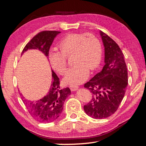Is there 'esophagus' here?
Here are the masks:
<instances>
[{
    "instance_id": "34e87169",
    "label": "esophagus",
    "mask_w": 146,
    "mask_h": 146,
    "mask_svg": "<svg viewBox=\"0 0 146 146\" xmlns=\"http://www.w3.org/2000/svg\"><path fill=\"white\" fill-rule=\"evenodd\" d=\"M70 88L71 91H74L77 90L78 87V86H70Z\"/></svg>"
}]
</instances>
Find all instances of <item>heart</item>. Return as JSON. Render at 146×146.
<instances>
[{"instance_id":"b5f03b06","label":"heart","mask_w":146,"mask_h":146,"mask_svg":"<svg viewBox=\"0 0 146 146\" xmlns=\"http://www.w3.org/2000/svg\"><path fill=\"white\" fill-rule=\"evenodd\" d=\"M58 48L60 52L49 53V60L53 70L60 75L67 71L66 58L72 54L71 63L74 66L64 78L66 84L78 85L84 82L89 70H95L102 59V45L99 39L92 34H69L59 42Z\"/></svg>"}]
</instances>
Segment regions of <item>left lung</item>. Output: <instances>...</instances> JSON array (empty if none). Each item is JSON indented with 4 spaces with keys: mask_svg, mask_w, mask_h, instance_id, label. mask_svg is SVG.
Instances as JSON below:
<instances>
[{
    "mask_svg": "<svg viewBox=\"0 0 146 146\" xmlns=\"http://www.w3.org/2000/svg\"><path fill=\"white\" fill-rule=\"evenodd\" d=\"M100 34L104 46L105 65L100 72L84 84V88L91 91L92 98L84 106V110L88 116L96 119L114 114L128 84L127 67L122 50L108 35L101 31Z\"/></svg>",
    "mask_w": 146,
    "mask_h": 146,
    "instance_id": "1",
    "label": "left lung"
}]
</instances>
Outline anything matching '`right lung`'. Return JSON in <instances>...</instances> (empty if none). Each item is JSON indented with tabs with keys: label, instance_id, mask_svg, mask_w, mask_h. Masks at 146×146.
<instances>
[{
	"label": "right lung",
	"instance_id": "obj_1",
	"mask_svg": "<svg viewBox=\"0 0 146 146\" xmlns=\"http://www.w3.org/2000/svg\"><path fill=\"white\" fill-rule=\"evenodd\" d=\"M60 31H43L36 35L23 49L22 54L28 49H36L42 51L48 58L49 48L54 38ZM53 82L48 94L41 99L29 101L24 99L21 94L24 103L29 114L40 122H50L57 118L64 108V103L71 90L69 88L60 89V80L56 73L52 71Z\"/></svg>",
	"mask_w": 146,
	"mask_h": 146
}]
</instances>
